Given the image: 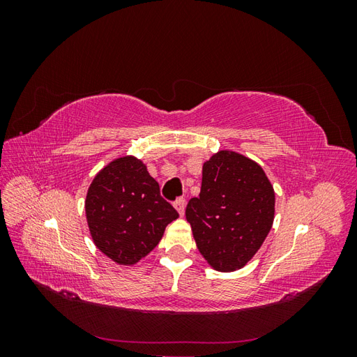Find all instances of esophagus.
I'll return each mask as SVG.
<instances>
[{
  "mask_svg": "<svg viewBox=\"0 0 357 357\" xmlns=\"http://www.w3.org/2000/svg\"><path fill=\"white\" fill-rule=\"evenodd\" d=\"M174 207L178 211V214L183 215V214H185V208H186V199L185 198H177L174 201Z\"/></svg>",
  "mask_w": 357,
  "mask_h": 357,
  "instance_id": "1",
  "label": "esophagus"
}]
</instances>
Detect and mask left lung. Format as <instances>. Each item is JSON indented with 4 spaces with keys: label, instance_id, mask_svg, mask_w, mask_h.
<instances>
[{
    "label": "left lung",
    "instance_id": "8db88e82",
    "mask_svg": "<svg viewBox=\"0 0 357 357\" xmlns=\"http://www.w3.org/2000/svg\"><path fill=\"white\" fill-rule=\"evenodd\" d=\"M275 193L262 167L220 150L202 167L198 198L186 207L199 253L215 271L243 268L271 231Z\"/></svg>",
    "mask_w": 357,
    "mask_h": 357
}]
</instances>
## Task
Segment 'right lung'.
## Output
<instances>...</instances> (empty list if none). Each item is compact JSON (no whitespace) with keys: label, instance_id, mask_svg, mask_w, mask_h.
Instances as JSON below:
<instances>
[{"label":"right lung","instance_id":"obj_1","mask_svg":"<svg viewBox=\"0 0 357 357\" xmlns=\"http://www.w3.org/2000/svg\"><path fill=\"white\" fill-rule=\"evenodd\" d=\"M86 219L95 245L119 265H134L159 244L178 213L134 156L114 159L88 189Z\"/></svg>","mask_w":357,"mask_h":357}]
</instances>
